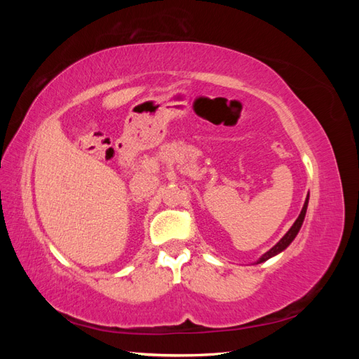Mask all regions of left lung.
I'll return each instance as SVG.
<instances>
[{
    "label": "left lung",
    "instance_id": "obj_1",
    "mask_svg": "<svg viewBox=\"0 0 359 359\" xmlns=\"http://www.w3.org/2000/svg\"><path fill=\"white\" fill-rule=\"evenodd\" d=\"M309 199H310V193L307 194L306 202H304V206H302V210H301V212H299V215H298V219L295 220V223L292 224L290 229L285 233V236L281 238V240H280L273 248H269L266 253H264L262 256H260V257L256 260L255 265L262 264V262H265V260H268V259H271V257H274V256L280 255L281 252H283V250H286V248L290 245V243H292L293 240H295V236L298 235V232H299V229H301V226H302V223H304V219H306V212H307V206H309Z\"/></svg>",
    "mask_w": 359,
    "mask_h": 359
}]
</instances>
